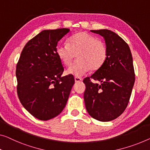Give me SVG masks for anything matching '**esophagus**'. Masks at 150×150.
<instances>
[{"mask_svg": "<svg viewBox=\"0 0 150 150\" xmlns=\"http://www.w3.org/2000/svg\"><path fill=\"white\" fill-rule=\"evenodd\" d=\"M82 81V79L80 77H75V82H80Z\"/></svg>", "mask_w": 150, "mask_h": 150, "instance_id": "obj_1", "label": "esophagus"}]
</instances>
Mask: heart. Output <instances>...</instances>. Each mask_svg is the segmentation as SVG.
Here are the masks:
<instances>
[{"label":"heart","mask_w":150,"mask_h":150,"mask_svg":"<svg viewBox=\"0 0 150 150\" xmlns=\"http://www.w3.org/2000/svg\"><path fill=\"white\" fill-rule=\"evenodd\" d=\"M68 45L59 44L57 54L62 63L69 66L75 56L78 61L68 68L67 73L75 77H81L91 69L98 70L106 61L108 51L101 40L86 32H79L69 38Z\"/></svg>","instance_id":"heart-1"}]
</instances>
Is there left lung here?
<instances>
[{
  "mask_svg": "<svg viewBox=\"0 0 150 150\" xmlns=\"http://www.w3.org/2000/svg\"><path fill=\"white\" fill-rule=\"evenodd\" d=\"M91 32L104 38L108 55L103 65L83 80L85 104L92 118L110 121L123 112L130 99L135 83L132 54L128 44L116 33L108 30Z\"/></svg>",
  "mask_w": 150,
  "mask_h": 150,
  "instance_id": "obj_1",
  "label": "left lung"
}]
</instances>
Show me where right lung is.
I'll use <instances>...</instances> for the list:
<instances>
[{
  "mask_svg": "<svg viewBox=\"0 0 150 150\" xmlns=\"http://www.w3.org/2000/svg\"><path fill=\"white\" fill-rule=\"evenodd\" d=\"M67 28L43 30L22 50L16 67L17 95L21 104L38 119L48 120L65 107L75 79L64 71L57 46Z\"/></svg>",
  "mask_w": 150,
  "mask_h": 150,
  "instance_id": "add662e5",
  "label": "right lung"
}]
</instances>
